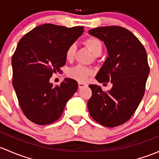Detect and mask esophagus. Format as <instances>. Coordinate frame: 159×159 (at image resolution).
Here are the masks:
<instances>
[{"instance_id": "1", "label": "esophagus", "mask_w": 159, "mask_h": 159, "mask_svg": "<svg viewBox=\"0 0 159 159\" xmlns=\"http://www.w3.org/2000/svg\"><path fill=\"white\" fill-rule=\"evenodd\" d=\"M84 87H88V84L86 83H82V82H78V88H82Z\"/></svg>"}]
</instances>
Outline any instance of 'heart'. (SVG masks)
I'll return each mask as SVG.
<instances>
[{
	"mask_svg": "<svg viewBox=\"0 0 159 159\" xmlns=\"http://www.w3.org/2000/svg\"><path fill=\"white\" fill-rule=\"evenodd\" d=\"M84 44L91 52L93 56L98 57L101 56L102 50H103V45L99 39L96 37H88L84 41ZM75 52H76V46L75 44H71V46H69L66 52V58L68 61H71L73 59ZM91 74V70L82 66L73 67L68 71V77L79 82H84L86 81Z\"/></svg>",
	"mask_w": 159,
	"mask_h": 159,
	"instance_id": "b5f03b06",
	"label": "heart"
}]
</instances>
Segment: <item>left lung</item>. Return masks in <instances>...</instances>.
<instances>
[{"label":"left lung","mask_w":159,"mask_h":159,"mask_svg":"<svg viewBox=\"0 0 159 159\" xmlns=\"http://www.w3.org/2000/svg\"><path fill=\"white\" fill-rule=\"evenodd\" d=\"M88 33L103 42L108 54L95 78L113 84L107 92L98 84L89 85L88 110L98 123L115 127L131 118L143 99L149 75L146 51L134 34L120 26L97 27Z\"/></svg>","instance_id":"1"}]
</instances>
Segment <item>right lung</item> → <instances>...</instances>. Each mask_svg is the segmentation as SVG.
<instances>
[{
    "instance_id": "add662e5",
    "label": "right lung",
    "mask_w": 159,
    "mask_h": 159,
    "mask_svg": "<svg viewBox=\"0 0 159 159\" xmlns=\"http://www.w3.org/2000/svg\"><path fill=\"white\" fill-rule=\"evenodd\" d=\"M83 26L40 25L23 36L12 57L13 86L25 116L38 125L56 121L76 92L78 82L66 78L53 86L49 79L66 65V50L82 35Z\"/></svg>"
}]
</instances>
